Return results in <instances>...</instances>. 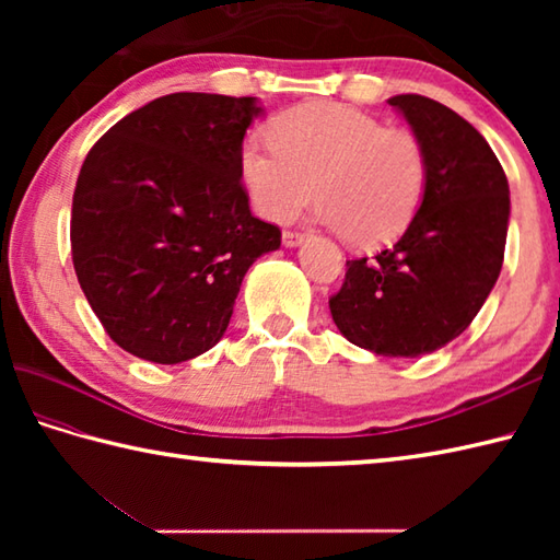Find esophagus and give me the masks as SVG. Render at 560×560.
<instances>
[{
  "mask_svg": "<svg viewBox=\"0 0 560 560\" xmlns=\"http://www.w3.org/2000/svg\"><path fill=\"white\" fill-rule=\"evenodd\" d=\"M305 241V233L301 231H283V245L287 247H299Z\"/></svg>",
  "mask_w": 560,
  "mask_h": 560,
  "instance_id": "34e87169",
  "label": "esophagus"
}]
</instances>
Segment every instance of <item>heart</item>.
<instances>
[{"instance_id":"obj_1","label":"heart","mask_w":560,"mask_h":560,"mask_svg":"<svg viewBox=\"0 0 560 560\" xmlns=\"http://www.w3.org/2000/svg\"><path fill=\"white\" fill-rule=\"evenodd\" d=\"M269 141L241 149L243 187L269 221L291 219L315 195L319 221L353 247L375 249L397 241L423 205L428 156L407 127L319 101L273 117Z\"/></svg>"}]
</instances>
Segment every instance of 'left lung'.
Returning a JSON list of instances; mask_svg holds the SVG:
<instances>
[{"label":"left lung","instance_id":"8db88e82","mask_svg":"<svg viewBox=\"0 0 560 560\" xmlns=\"http://www.w3.org/2000/svg\"><path fill=\"white\" fill-rule=\"evenodd\" d=\"M428 156V187L411 225L375 259H349L331 319L377 355L443 349L471 325L503 267L510 189L477 129L447 105L416 93L387 101Z\"/></svg>","mask_w":560,"mask_h":560}]
</instances>
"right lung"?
<instances>
[{"label":"right lung","instance_id":"1","mask_svg":"<svg viewBox=\"0 0 560 560\" xmlns=\"http://www.w3.org/2000/svg\"><path fill=\"white\" fill-rule=\"evenodd\" d=\"M257 98L171 93L113 125L81 165L71 261L117 347L183 363L217 347L253 261L279 249L253 217L241 149Z\"/></svg>","mask_w":560,"mask_h":560}]
</instances>
